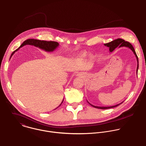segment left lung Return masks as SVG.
<instances>
[{
	"instance_id": "obj_1",
	"label": "left lung",
	"mask_w": 146,
	"mask_h": 146,
	"mask_svg": "<svg viewBox=\"0 0 146 146\" xmlns=\"http://www.w3.org/2000/svg\"><path fill=\"white\" fill-rule=\"evenodd\" d=\"M104 45L106 46H108L109 48V50L110 52H112L116 48H117L118 46L119 48H121V47H127L129 48H130L133 52V53H134L136 58H137V74H138V68H139V61H138V57L137 55V53L135 52V50H134V48L133 47V46L129 42L127 41H125L124 40L122 39V38H117L116 40H114L110 42H108V43H106V44H104ZM88 102L93 107L95 108H97V109H111V108H115L118 106H119V105H121V104L123 103L121 102L119 104H117L116 105H114V106H106V107H102V106H94L92 104H90L88 101Z\"/></svg>"
}]
</instances>
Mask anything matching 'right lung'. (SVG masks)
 I'll list each match as a JSON object with an SVG mask.
<instances>
[{
  "instance_id": "add662e5",
  "label": "right lung",
  "mask_w": 146,
  "mask_h": 146,
  "mask_svg": "<svg viewBox=\"0 0 146 146\" xmlns=\"http://www.w3.org/2000/svg\"><path fill=\"white\" fill-rule=\"evenodd\" d=\"M25 45H34L36 47H38L46 52H53L54 51L58 46H59V44L56 41H44V40H36V39H33V38H30V39H28L25 41H24L23 42V43L15 51H13L12 52V53L11 54V56L10 57V58H11V57L12 56V55L16 52L20 48H21L22 46ZM64 101V99L61 102V104L60 105H61V104H62ZM58 106V107H59ZM56 108V109H57Z\"/></svg>"
}]
</instances>
